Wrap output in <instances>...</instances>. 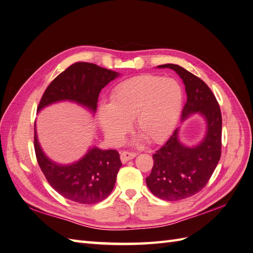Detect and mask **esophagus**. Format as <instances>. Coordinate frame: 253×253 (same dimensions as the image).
Segmentation results:
<instances>
[{"instance_id":"obj_1","label":"esophagus","mask_w":253,"mask_h":253,"mask_svg":"<svg viewBox=\"0 0 253 253\" xmlns=\"http://www.w3.org/2000/svg\"><path fill=\"white\" fill-rule=\"evenodd\" d=\"M136 156V153L134 152H127V151H124L120 153V159L122 163H126L127 160H131Z\"/></svg>"}]
</instances>
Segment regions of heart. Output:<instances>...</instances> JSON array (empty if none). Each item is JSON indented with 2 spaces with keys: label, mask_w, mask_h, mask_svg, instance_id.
<instances>
[{
  "label": "heart",
  "mask_w": 253,
  "mask_h": 253,
  "mask_svg": "<svg viewBox=\"0 0 253 253\" xmlns=\"http://www.w3.org/2000/svg\"><path fill=\"white\" fill-rule=\"evenodd\" d=\"M181 85L173 78L141 75L120 82L111 103H101L98 120L112 143L124 138L134 119L137 131L152 143L167 139L177 125L182 109Z\"/></svg>",
  "instance_id": "1"
}]
</instances>
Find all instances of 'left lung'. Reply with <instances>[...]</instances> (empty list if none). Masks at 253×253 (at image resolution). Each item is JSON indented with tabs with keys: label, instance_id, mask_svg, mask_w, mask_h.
Returning <instances> with one entry per match:
<instances>
[{
	"label": "left lung",
	"instance_id": "1",
	"mask_svg": "<svg viewBox=\"0 0 253 253\" xmlns=\"http://www.w3.org/2000/svg\"><path fill=\"white\" fill-rule=\"evenodd\" d=\"M157 67L171 68L185 84L187 102L181 120L198 113L207 122L204 139L194 147L180 142L177 127L153 155L154 165L145 178L148 188L160 200L175 202L200 192L215 170L221 153V114L215 96L202 79L176 64Z\"/></svg>",
	"mask_w": 253,
	"mask_h": 253
}]
</instances>
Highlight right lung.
<instances>
[{
    "mask_svg": "<svg viewBox=\"0 0 253 253\" xmlns=\"http://www.w3.org/2000/svg\"><path fill=\"white\" fill-rule=\"evenodd\" d=\"M119 76L118 73L93 63L77 62L51 81L41 98L38 112L59 101H73L93 113L97 110L101 89ZM35 151L38 164L49 185L67 200L90 205L108 197L122 166L116 150L96 147L72 165H59L44 154L38 141L35 125Z\"/></svg>",
    "mask_w": 253,
    "mask_h": 253,
    "instance_id": "right-lung-1",
    "label": "right lung"
}]
</instances>
